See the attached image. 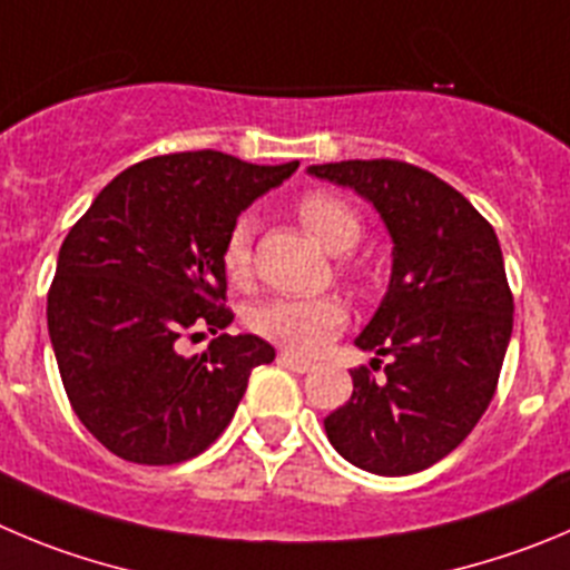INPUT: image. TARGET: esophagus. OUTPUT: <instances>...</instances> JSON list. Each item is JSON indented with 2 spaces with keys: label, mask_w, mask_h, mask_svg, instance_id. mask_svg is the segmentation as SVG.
Returning a JSON list of instances; mask_svg holds the SVG:
<instances>
[{
  "label": "esophagus",
  "mask_w": 570,
  "mask_h": 570,
  "mask_svg": "<svg viewBox=\"0 0 570 570\" xmlns=\"http://www.w3.org/2000/svg\"><path fill=\"white\" fill-rule=\"evenodd\" d=\"M278 363L284 365V368L295 371V374H309V371L315 368V365H312L309 360L297 357V354H289V351H281V354H278Z\"/></svg>",
  "instance_id": "1"
}]
</instances>
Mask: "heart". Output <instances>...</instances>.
Returning a JSON list of instances; mask_svg holds the SVG:
<instances>
[{"label":"heart","mask_w":570,"mask_h":570,"mask_svg":"<svg viewBox=\"0 0 570 570\" xmlns=\"http://www.w3.org/2000/svg\"><path fill=\"white\" fill-rule=\"evenodd\" d=\"M297 219L315 236L323 249L343 255L354 249L363 236V222L348 202L340 196L315 190L297 202ZM222 267L233 284H247L253 269L249 249V222H238L227 233L222 249ZM348 323L345 303L334 295L317 297H269L249 312V328L264 340L297 354H315Z\"/></svg>","instance_id":"heart-1"}]
</instances>
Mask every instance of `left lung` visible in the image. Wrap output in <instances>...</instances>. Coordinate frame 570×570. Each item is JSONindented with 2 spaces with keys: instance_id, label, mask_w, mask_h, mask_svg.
<instances>
[{
  "instance_id": "left-lung-1",
  "label": "left lung",
  "mask_w": 570,
  "mask_h": 570,
  "mask_svg": "<svg viewBox=\"0 0 570 570\" xmlns=\"http://www.w3.org/2000/svg\"><path fill=\"white\" fill-rule=\"evenodd\" d=\"M374 205L391 236V281L354 340L371 368L323 419L332 446L374 475H413L450 455L489 407L514 301L492 225L435 174L399 159L309 165Z\"/></svg>"
}]
</instances>
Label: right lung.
<instances>
[{
	"label": "right lung",
	"mask_w": 570,
	"mask_h": 570,
	"mask_svg": "<svg viewBox=\"0 0 570 570\" xmlns=\"http://www.w3.org/2000/svg\"><path fill=\"white\" fill-rule=\"evenodd\" d=\"M295 171L210 148L165 154L117 174L63 238L47 328L69 405L109 453L194 459L230 424L255 365L275 360L255 334H219L194 357L177 343L230 326L227 233Z\"/></svg>",
	"instance_id": "1"
}]
</instances>
